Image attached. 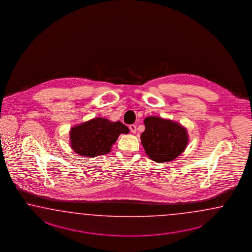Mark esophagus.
Wrapping results in <instances>:
<instances>
[{"label":"esophagus","mask_w":252,"mask_h":252,"mask_svg":"<svg viewBox=\"0 0 252 252\" xmlns=\"http://www.w3.org/2000/svg\"><path fill=\"white\" fill-rule=\"evenodd\" d=\"M129 129H130V131H131L133 134H135V132H136V126H135V125H130V126H129Z\"/></svg>","instance_id":"obj_1"}]
</instances>
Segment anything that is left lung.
I'll return each instance as SVG.
<instances>
[{
	"instance_id": "8db88e82",
	"label": "left lung",
	"mask_w": 252,
	"mask_h": 252,
	"mask_svg": "<svg viewBox=\"0 0 252 252\" xmlns=\"http://www.w3.org/2000/svg\"><path fill=\"white\" fill-rule=\"evenodd\" d=\"M141 143L151 159L158 163L169 162L184 152L189 142L187 129L179 123L162 117H148Z\"/></svg>"
}]
</instances>
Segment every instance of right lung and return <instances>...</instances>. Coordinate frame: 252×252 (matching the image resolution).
Segmentation results:
<instances>
[{
	"instance_id": "1",
	"label": "right lung",
	"mask_w": 252,
	"mask_h": 252,
	"mask_svg": "<svg viewBox=\"0 0 252 252\" xmlns=\"http://www.w3.org/2000/svg\"><path fill=\"white\" fill-rule=\"evenodd\" d=\"M128 133V127L120 121L96 117L71 128V148L78 155L94 158L109 153L119 135Z\"/></svg>"
}]
</instances>
